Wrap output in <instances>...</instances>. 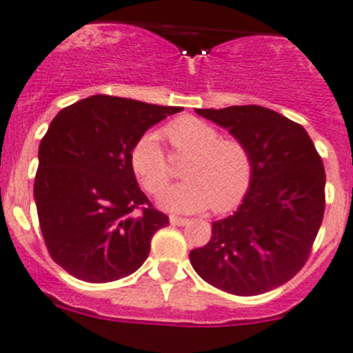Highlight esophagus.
I'll return each mask as SVG.
<instances>
[{"mask_svg":"<svg viewBox=\"0 0 353 353\" xmlns=\"http://www.w3.org/2000/svg\"><path fill=\"white\" fill-rule=\"evenodd\" d=\"M170 223H172V225H175V226H183V225H187L188 223V219L187 218H180V216H170Z\"/></svg>","mask_w":353,"mask_h":353,"instance_id":"1","label":"esophagus"}]
</instances>
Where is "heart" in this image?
I'll list each match as a JSON object with an SVG mask.
<instances>
[{
  "label": "heart",
  "instance_id": "1",
  "mask_svg": "<svg viewBox=\"0 0 353 353\" xmlns=\"http://www.w3.org/2000/svg\"><path fill=\"white\" fill-rule=\"evenodd\" d=\"M161 134L173 152L188 154L181 168L187 180L159 197L163 208L175 212L209 208L226 212L240 204L252 181V158L242 141L219 137L212 125L195 117L176 118ZM130 168L149 194L163 192L172 172L158 135L148 134L135 142Z\"/></svg>",
  "mask_w": 353,
  "mask_h": 353
}]
</instances>
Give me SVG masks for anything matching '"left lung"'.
I'll list each match as a JSON object with an SVG mask.
<instances>
[{"instance_id": "8db88e82", "label": "left lung", "mask_w": 353, "mask_h": 353, "mask_svg": "<svg viewBox=\"0 0 353 353\" xmlns=\"http://www.w3.org/2000/svg\"><path fill=\"white\" fill-rule=\"evenodd\" d=\"M247 145L252 181L232 216L212 223L211 240L190 252L195 273L228 294H266L295 276L324 216L323 159L305 128L268 108L195 110Z\"/></svg>"}]
</instances>
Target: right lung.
I'll list each match as a JSON object with an SVG mask.
<instances>
[{
    "instance_id": "1",
    "label": "right lung",
    "mask_w": 353,
    "mask_h": 353,
    "mask_svg": "<svg viewBox=\"0 0 353 353\" xmlns=\"http://www.w3.org/2000/svg\"><path fill=\"white\" fill-rule=\"evenodd\" d=\"M181 108L97 94L63 108L39 145L34 181L41 232L51 259L89 283L128 276L151 239L168 225L130 168L148 128Z\"/></svg>"
}]
</instances>
